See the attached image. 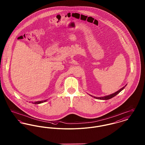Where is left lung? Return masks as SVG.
Wrapping results in <instances>:
<instances>
[{"label":"left lung","instance_id":"1","mask_svg":"<svg viewBox=\"0 0 145 145\" xmlns=\"http://www.w3.org/2000/svg\"><path fill=\"white\" fill-rule=\"evenodd\" d=\"M126 86H127V85H125L124 86H123L122 88H121L120 90L117 91V92H115V93H112V94H111V95H109V96H106L102 97H94L95 98L98 99H101V100H108V99H109L112 98V97L116 96L117 94H118L122 90H123L124 89V88H125Z\"/></svg>","mask_w":145,"mask_h":145}]
</instances>
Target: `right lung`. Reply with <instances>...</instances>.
I'll use <instances>...</instances> for the list:
<instances>
[{"instance_id":"right-lung-1","label":"right lung","mask_w":145,"mask_h":145,"mask_svg":"<svg viewBox=\"0 0 145 145\" xmlns=\"http://www.w3.org/2000/svg\"><path fill=\"white\" fill-rule=\"evenodd\" d=\"M47 100H44V101H37V102H32V103L35 104H38L42 103L43 102H46Z\"/></svg>"}]
</instances>
